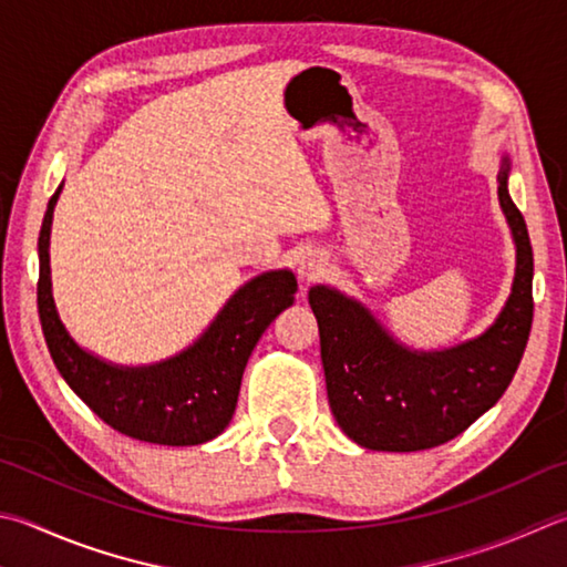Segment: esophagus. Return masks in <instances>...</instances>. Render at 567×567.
<instances>
[{
  "label": "esophagus",
  "instance_id": "1",
  "mask_svg": "<svg viewBox=\"0 0 567 567\" xmlns=\"http://www.w3.org/2000/svg\"><path fill=\"white\" fill-rule=\"evenodd\" d=\"M327 267V257L319 252V250H310L300 257V265H297V270L305 277V280H315L317 275H322Z\"/></svg>",
  "mask_w": 567,
  "mask_h": 567
}]
</instances>
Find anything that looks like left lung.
I'll return each instance as SVG.
<instances>
[{
    "label": "left lung",
    "instance_id": "1",
    "mask_svg": "<svg viewBox=\"0 0 567 567\" xmlns=\"http://www.w3.org/2000/svg\"><path fill=\"white\" fill-rule=\"evenodd\" d=\"M508 171L503 158L498 200L516 243V277L506 307L481 337L441 352H416L396 342L362 302L327 285L310 290L329 409L354 444L434 449L463 434L508 389L533 324V248L508 195Z\"/></svg>",
    "mask_w": 567,
    "mask_h": 567
}]
</instances>
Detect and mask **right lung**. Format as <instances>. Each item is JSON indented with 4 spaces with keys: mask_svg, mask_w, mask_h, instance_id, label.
Returning a JSON list of instances; mask_svg holds the SVG:
<instances>
[{
    "mask_svg": "<svg viewBox=\"0 0 567 567\" xmlns=\"http://www.w3.org/2000/svg\"><path fill=\"white\" fill-rule=\"evenodd\" d=\"M51 195L39 233L37 307L49 354L74 394L131 439L163 446H198L223 434L238 404L245 364L272 319L295 302L290 270L252 277L225 302L210 327L181 354L148 367H121L81 349L61 324L51 295Z\"/></svg>",
    "mask_w": 567,
    "mask_h": 567,
    "instance_id": "right-lung-1",
    "label": "right lung"
}]
</instances>
